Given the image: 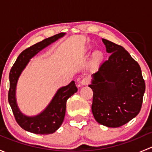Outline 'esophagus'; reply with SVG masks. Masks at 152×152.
Listing matches in <instances>:
<instances>
[{"mask_svg": "<svg viewBox=\"0 0 152 152\" xmlns=\"http://www.w3.org/2000/svg\"><path fill=\"white\" fill-rule=\"evenodd\" d=\"M89 82H90V79H89L88 78L85 77V78H83V79H82V81L80 82V83L82 84V85H88Z\"/></svg>", "mask_w": 152, "mask_h": 152, "instance_id": "esophagus-1", "label": "esophagus"}]
</instances>
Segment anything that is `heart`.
Instances as JSON below:
<instances>
[{"instance_id": "obj_1", "label": "heart", "mask_w": 152, "mask_h": 152, "mask_svg": "<svg viewBox=\"0 0 152 152\" xmlns=\"http://www.w3.org/2000/svg\"><path fill=\"white\" fill-rule=\"evenodd\" d=\"M102 58H103V55H102V53L99 51L96 52V53H94V55H93V60H94L95 62H100L102 59Z\"/></svg>"}]
</instances>
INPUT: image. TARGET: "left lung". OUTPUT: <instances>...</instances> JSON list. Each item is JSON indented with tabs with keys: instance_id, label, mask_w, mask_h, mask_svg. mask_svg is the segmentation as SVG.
Masks as SVG:
<instances>
[{
	"instance_id": "left-lung-1",
	"label": "left lung",
	"mask_w": 152,
	"mask_h": 152,
	"mask_svg": "<svg viewBox=\"0 0 152 152\" xmlns=\"http://www.w3.org/2000/svg\"><path fill=\"white\" fill-rule=\"evenodd\" d=\"M102 42L110 56L92 75V113L99 124L116 128L140 113L145 85L140 65L131 55L111 41Z\"/></svg>"
}]
</instances>
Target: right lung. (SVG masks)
Returning <instances> with one entry per match:
<instances>
[{"instance_id":"right-lung-1","label":"right lung","mask_w":152,"mask_h":152,"mask_svg":"<svg viewBox=\"0 0 152 152\" xmlns=\"http://www.w3.org/2000/svg\"><path fill=\"white\" fill-rule=\"evenodd\" d=\"M65 33H59L24 50L18 56L10 73V90L8 99L17 123L26 131L38 134H48L55 132L62 125L65 115L67 100L78 90L74 81L60 87L51 101L41 113L36 115L23 114L18 107L16 99V89L18 79L30 59L39 51L63 37Z\"/></svg>"}]
</instances>
